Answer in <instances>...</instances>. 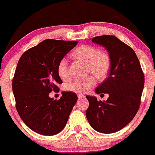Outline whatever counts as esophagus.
<instances>
[{
    "label": "esophagus",
    "mask_w": 155,
    "mask_h": 155,
    "mask_svg": "<svg viewBox=\"0 0 155 155\" xmlns=\"http://www.w3.org/2000/svg\"><path fill=\"white\" fill-rule=\"evenodd\" d=\"M77 96H78V97L79 98V99H80V98H85V95H83V94H77Z\"/></svg>",
    "instance_id": "1"
}]
</instances>
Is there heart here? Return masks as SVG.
<instances>
[{
    "mask_svg": "<svg viewBox=\"0 0 155 155\" xmlns=\"http://www.w3.org/2000/svg\"><path fill=\"white\" fill-rule=\"evenodd\" d=\"M73 59L85 63V72L91 73L85 78L76 79L67 85L66 88L70 91L85 94L96 83L95 76L98 80H104L109 75L111 68V58L109 53L104 50H99L92 45H82L76 48L71 53ZM59 77L66 80L69 78L68 62L65 59L59 61L57 68Z\"/></svg>",
    "mask_w": 155,
    "mask_h": 155,
    "instance_id": "heart-1",
    "label": "heart"
}]
</instances>
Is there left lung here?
Instances as JSON below:
<instances>
[{
  "label": "left lung",
  "mask_w": 155,
  "mask_h": 155,
  "mask_svg": "<svg viewBox=\"0 0 155 155\" xmlns=\"http://www.w3.org/2000/svg\"><path fill=\"white\" fill-rule=\"evenodd\" d=\"M92 42L105 47L110 56L109 77L95 89L97 94L109 96L106 101L86 96L89 107L85 115L95 130L112 134L127 125L137 114L144 87V73L134 50L115 36H98Z\"/></svg>",
  "instance_id": "obj_1"
}]
</instances>
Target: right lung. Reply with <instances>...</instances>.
<instances>
[{
  "label": "right lung",
  "instance_id": "add662e5",
  "mask_svg": "<svg viewBox=\"0 0 155 155\" xmlns=\"http://www.w3.org/2000/svg\"><path fill=\"white\" fill-rule=\"evenodd\" d=\"M77 41L45 40L21 56L12 79L15 108L25 124L45 136L60 133L77 101L75 93L63 91L59 100L49 97L62 83L59 61L77 45Z\"/></svg>",
  "mask_w": 155,
  "mask_h": 155
}]
</instances>
